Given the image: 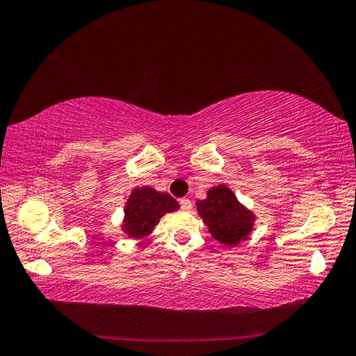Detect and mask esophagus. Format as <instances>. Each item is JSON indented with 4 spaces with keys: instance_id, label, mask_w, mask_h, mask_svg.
Masks as SVG:
<instances>
[{
    "instance_id": "34e87169",
    "label": "esophagus",
    "mask_w": 356,
    "mask_h": 356,
    "mask_svg": "<svg viewBox=\"0 0 356 356\" xmlns=\"http://www.w3.org/2000/svg\"><path fill=\"white\" fill-rule=\"evenodd\" d=\"M179 207H181L184 211H189V209H192V202L189 199H181L179 200Z\"/></svg>"
}]
</instances>
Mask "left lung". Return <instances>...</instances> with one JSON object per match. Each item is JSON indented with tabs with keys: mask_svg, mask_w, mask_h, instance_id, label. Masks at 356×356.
Listing matches in <instances>:
<instances>
[{
	"mask_svg": "<svg viewBox=\"0 0 356 356\" xmlns=\"http://www.w3.org/2000/svg\"><path fill=\"white\" fill-rule=\"evenodd\" d=\"M197 209L213 238L225 246H236L246 240L254 227V214L224 184L209 189L207 199L197 202Z\"/></svg>",
	"mask_w": 356,
	"mask_h": 356,
	"instance_id": "obj_1",
	"label": "left lung"
}]
</instances>
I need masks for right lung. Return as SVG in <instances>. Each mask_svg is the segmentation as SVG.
Listing matches in <instances>:
<instances>
[{
    "mask_svg": "<svg viewBox=\"0 0 356 356\" xmlns=\"http://www.w3.org/2000/svg\"><path fill=\"white\" fill-rule=\"evenodd\" d=\"M178 202L172 195L149 186L132 191L124 208L123 230L131 238H147L165 213L177 211Z\"/></svg>",
    "mask_w": 356,
    "mask_h": 356,
    "instance_id": "right-lung-1",
    "label": "right lung"
}]
</instances>
